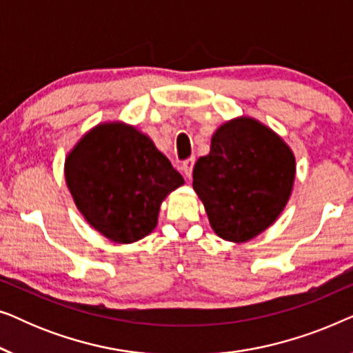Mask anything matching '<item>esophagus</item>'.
<instances>
[{"instance_id": "esophagus-1", "label": "esophagus", "mask_w": 353, "mask_h": 353, "mask_svg": "<svg viewBox=\"0 0 353 353\" xmlns=\"http://www.w3.org/2000/svg\"><path fill=\"white\" fill-rule=\"evenodd\" d=\"M194 157H191V159H186L185 162H183V165H181V168H183V173H185V176L188 178V180H190L191 178V175H192V167H194Z\"/></svg>"}]
</instances>
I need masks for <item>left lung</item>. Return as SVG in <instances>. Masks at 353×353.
<instances>
[{
	"label": "left lung",
	"instance_id": "1",
	"mask_svg": "<svg viewBox=\"0 0 353 353\" xmlns=\"http://www.w3.org/2000/svg\"><path fill=\"white\" fill-rule=\"evenodd\" d=\"M296 159L273 130L239 117L212 137L210 152L192 170V188L205 207L212 230L244 243L278 219L291 196Z\"/></svg>",
	"mask_w": 353,
	"mask_h": 353
}]
</instances>
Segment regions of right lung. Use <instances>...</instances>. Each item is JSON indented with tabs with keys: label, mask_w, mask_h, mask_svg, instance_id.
Segmentation results:
<instances>
[{
	"label": "right lung",
	"mask_w": 353,
	"mask_h": 353,
	"mask_svg": "<svg viewBox=\"0 0 353 353\" xmlns=\"http://www.w3.org/2000/svg\"><path fill=\"white\" fill-rule=\"evenodd\" d=\"M65 181L86 221L119 244L151 233L162 201L185 183L149 137L117 122L98 125L77 143Z\"/></svg>",
	"instance_id": "obj_1"
}]
</instances>
